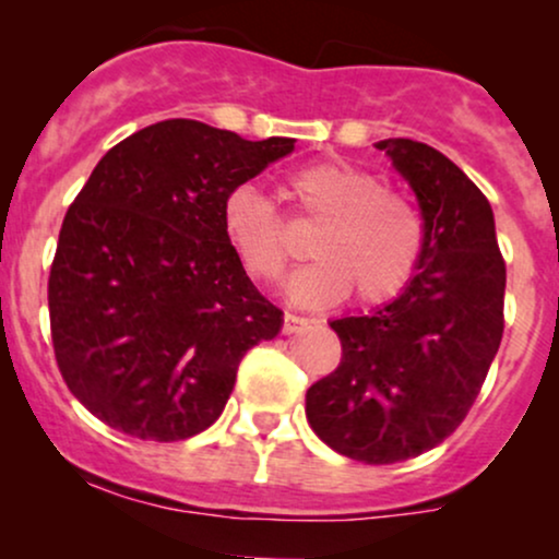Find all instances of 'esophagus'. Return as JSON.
I'll use <instances>...</instances> for the list:
<instances>
[{"label":"esophagus","instance_id":"1","mask_svg":"<svg viewBox=\"0 0 559 559\" xmlns=\"http://www.w3.org/2000/svg\"><path fill=\"white\" fill-rule=\"evenodd\" d=\"M307 323H310V320H307V318H299V316H294V312H286V316H284V329H281V331H284L286 336H292V333H299L301 329H305Z\"/></svg>","mask_w":559,"mask_h":559}]
</instances>
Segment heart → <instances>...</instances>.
I'll return each instance as SVG.
<instances>
[{
	"label": "heart",
	"instance_id": "b5f03b06",
	"mask_svg": "<svg viewBox=\"0 0 559 559\" xmlns=\"http://www.w3.org/2000/svg\"><path fill=\"white\" fill-rule=\"evenodd\" d=\"M286 194L307 221L320 223L310 236L316 260L288 281L294 301L331 307L355 294L357 305H383L413 281L426 243L420 215L373 173L323 159L294 170ZM221 223L243 271L260 284L281 278L292 247L271 199L254 186H236L223 199Z\"/></svg>",
	"mask_w": 559,
	"mask_h": 559
}]
</instances>
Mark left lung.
Wrapping results in <instances>:
<instances>
[{
	"mask_svg": "<svg viewBox=\"0 0 559 559\" xmlns=\"http://www.w3.org/2000/svg\"><path fill=\"white\" fill-rule=\"evenodd\" d=\"M423 215L418 273L389 305L331 320L342 362L307 389L312 431L365 465L404 463L454 433L504 331V260L489 199L413 139L378 141Z\"/></svg>",
	"mask_w": 559,
	"mask_h": 559,
	"instance_id": "left-lung-1",
	"label": "left lung"
}]
</instances>
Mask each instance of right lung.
<instances>
[{
    "label": "right lung",
    "instance_id": "obj_1",
    "mask_svg": "<svg viewBox=\"0 0 559 559\" xmlns=\"http://www.w3.org/2000/svg\"><path fill=\"white\" fill-rule=\"evenodd\" d=\"M294 139L247 141L173 118L115 144L70 204L49 273L55 360L115 431L191 439L221 418L241 357L284 312L223 236L230 189Z\"/></svg>",
    "mask_w": 559,
    "mask_h": 559
}]
</instances>
